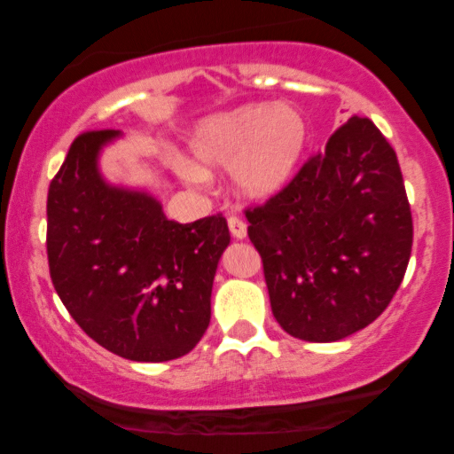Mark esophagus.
<instances>
[{
  "label": "esophagus",
  "instance_id": "obj_1",
  "mask_svg": "<svg viewBox=\"0 0 454 454\" xmlns=\"http://www.w3.org/2000/svg\"><path fill=\"white\" fill-rule=\"evenodd\" d=\"M228 228H231V234L234 239H245L247 237V223H245L239 215L228 217Z\"/></svg>",
  "mask_w": 454,
  "mask_h": 454
}]
</instances>
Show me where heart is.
<instances>
[{
  "mask_svg": "<svg viewBox=\"0 0 454 454\" xmlns=\"http://www.w3.org/2000/svg\"><path fill=\"white\" fill-rule=\"evenodd\" d=\"M305 145L307 123L296 108L252 104L209 119L192 140V151L202 164L234 168L245 196L267 198L288 184ZM181 170L196 184L205 179L192 164Z\"/></svg>",
  "mask_w": 454,
  "mask_h": 454,
  "instance_id": "heart-1",
  "label": "heart"
}]
</instances>
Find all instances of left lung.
I'll list each match as a JSON object with an SVG mask.
<instances>
[{
    "label": "left lung",
    "mask_w": 454,
    "mask_h": 454,
    "mask_svg": "<svg viewBox=\"0 0 454 454\" xmlns=\"http://www.w3.org/2000/svg\"><path fill=\"white\" fill-rule=\"evenodd\" d=\"M270 309L288 335L340 341L372 325L401 286L411 211L397 153L352 117L267 202L245 209Z\"/></svg>",
    "instance_id": "left-lung-1"
}]
</instances>
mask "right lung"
Wrapping results in <instances>:
<instances>
[{
	"mask_svg": "<svg viewBox=\"0 0 454 454\" xmlns=\"http://www.w3.org/2000/svg\"><path fill=\"white\" fill-rule=\"evenodd\" d=\"M117 134H78L51 181V279L76 325L108 352L173 361L209 326L213 278L231 232L222 213L179 223L166 220L153 196L104 184L98 153Z\"/></svg>",
	"mask_w": 454,
	"mask_h": 454,
	"instance_id": "add662e5",
	"label": "right lung"
}]
</instances>
